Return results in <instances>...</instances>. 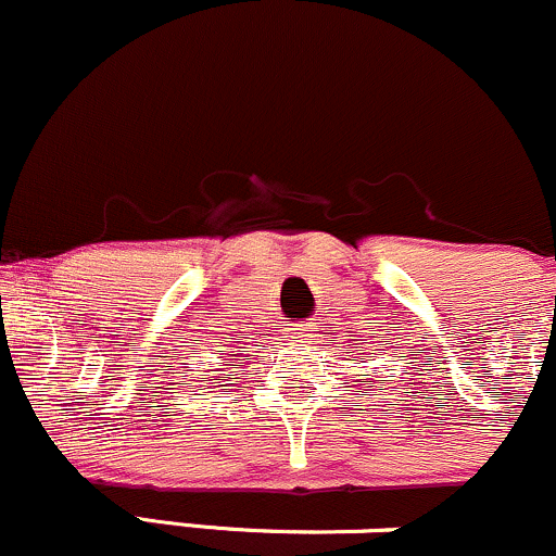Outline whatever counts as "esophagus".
Returning a JSON list of instances; mask_svg holds the SVG:
<instances>
[{"mask_svg":"<svg viewBox=\"0 0 556 556\" xmlns=\"http://www.w3.org/2000/svg\"><path fill=\"white\" fill-rule=\"evenodd\" d=\"M290 338H295V340H306L308 338V332L303 327H292L290 329Z\"/></svg>","mask_w":556,"mask_h":556,"instance_id":"esophagus-1","label":"esophagus"}]
</instances>
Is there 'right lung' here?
I'll list each match as a JSON object with an SVG mask.
<instances>
[{
    "label": "right lung",
    "instance_id": "right-lung-1",
    "mask_svg": "<svg viewBox=\"0 0 556 556\" xmlns=\"http://www.w3.org/2000/svg\"><path fill=\"white\" fill-rule=\"evenodd\" d=\"M222 367L224 369H216V371H231V369H235L237 367V362H235V358H222ZM229 377V380H237V377H231V375H227Z\"/></svg>",
    "mask_w": 556,
    "mask_h": 556
}]
</instances>
